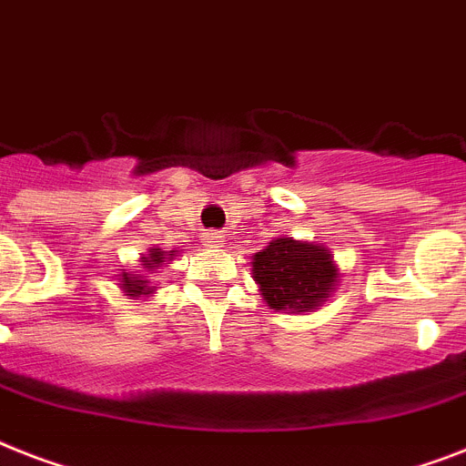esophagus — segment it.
I'll return each mask as SVG.
<instances>
[{
	"label": "esophagus",
	"instance_id": "esophagus-1",
	"mask_svg": "<svg viewBox=\"0 0 466 466\" xmlns=\"http://www.w3.org/2000/svg\"><path fill=\"white\" fill-rule=\"evenodd\" d=\"M206 239H208V244H218V241H222V234L220 232H208Z\"/></svg>",
	"mask_w": 466,
	"mask_h": 466
}]
</instances>
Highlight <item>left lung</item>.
<instances>
[{
	"label": "left lung",
	"instance_id": "obj_1",
	"mask_svg": "<svg viewBox=\"0 0 466 466\" xmlns=\"http://www.w3.org/2000/svg\"><path fill=\"white\" fill-rule=\"evenodd\" d=\"M253 279L275 311H311L335 289L338 268L323 246L292 237L275 239L253 256Z\"/></svg>",
	"mask_w": 466,
	"mask_h": 466
}]
</instances>
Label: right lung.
I'll use <instances>...</instances> for the list:
<instances>
[{
  "label": "right lung",
  "mask_w": 466,
  "mask_h": 466,
  "mask_svg": "<svg viewBox=\"0 0 466 466\" xmlns=\"http://www.w3.org/2000/svg\"><path fill=\"white\" fill-rule=\"evenodd\" d=\"M169 256H174V253H169ZM162 263H165V251H160V248H153V251L147 253L146 258H143V266H146L147 270H155V268L162 266ZM122 282H124V289H127L128 297H141V294H150V287H147V282L141 278V275L131 278L128 272H124Z\"/></svg>",
  "instance_id": "obj_1"
}]
</instances>
